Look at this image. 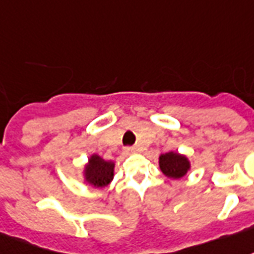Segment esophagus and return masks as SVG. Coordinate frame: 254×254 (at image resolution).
<instances>
[{
  "instance_id": "34e87169",
  "label": "esophagus",
  "mask_w": 254,
  "mask_h": 254,
  "mask_svg": "<svg viewBox=\"0 0 254 254\" xmlns=\"http://www.w3.org/2000/svg\"><path fill=\"white\" fill-rule=\"evenodd\" d=\"M125 151L127 153V154H131V153H135V151H136V149H135V147H126Z\"/></svg>"
}]
</instances>
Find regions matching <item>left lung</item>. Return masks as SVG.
Instances as JSON below:
<instances>
[{
  "instance_id": "8db88e82",
  "label": "left lung",
  "mask_w": 254,
  "mask_h": 254,
  "mask_svg": "<svg viewBox=\"0 0 254 254\" xmlns=\"http://www.w3.org/2000/svg\"><path fill=\"white\" fill-rule=\"evenodd\" d=\"M160 168L164 175L172 179H180L190 169V162L184 155L177 153H166L160 157Z\"/></svg>"
}]
</instances>
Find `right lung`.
<instances>
[{"label":"right lung","instance_id":"right-lung-1","mask_svg":"<svg viewBox=\"0 0 254 254\" xmlns=\"http://www.w3.org/2000/svg\"><path fill=\"white\" fill-rule=\"evenodd\" d=\"M86 180L94 187H104L114 177V162L104 161L99 155H92L85 169Z\"/></svg>","mask_w":254,"mask_h":254}]
</instances>
